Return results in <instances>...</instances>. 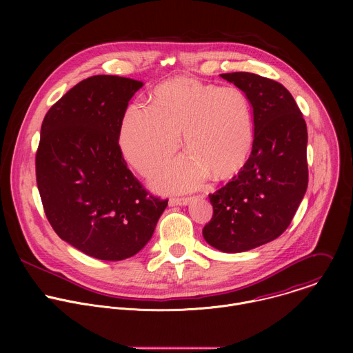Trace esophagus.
<instances>
[{
  "label": "esophagus",
  "instance_id": "34e87169",
  "mask_svg": "<svg viewBox=\"0 0 353 353\" xmlns=\"http://www.w3.org/2000/svg\"><path fill=\"white\" fill-rule=\"evenodd\" d=\"M191 203V196H174V198H170L169 204L170 207H174V205H188Z\"/></svg>",
  "mask_w": 353,
  "mask_h": 353
}]
</instances>
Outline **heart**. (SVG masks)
Returning <instances> with one entry per match:
<instances>
[{"instance_id": "1", "label": "heart", "mask_w": 353, "mask_h": 353, "mask_svg": "<svg viewBox=\"0 0 353 353\" xmlns=\"http://www.w3.org/2000/svg\"><path fill=\"white\" fill-rule=\"evenodd\" d=\"M188 154L152 179L165 191H187L208 176L218 180L237 173L254 139L253 108L237 86H218L177 77L155 88L150 108L131 105L121 120L120 148L141 174L149 176L179 149L180 134Z\"/></svg>"}]
</instances>
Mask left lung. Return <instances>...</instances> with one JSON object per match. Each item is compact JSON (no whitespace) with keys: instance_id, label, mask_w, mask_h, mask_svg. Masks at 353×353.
I'll return each mask as SVG.
<instances>
[{"instance_id":"left-lung-1","label":"left lung","mask_w":353,"mask_h":353,"mask_svg":"<svg viewBox=\"0 0 353 353\" xmlns=\"http://www.w3.org/2000/svg\"><path fill=\"white\" fill-rule=\"evenodd\" d=\"M221 77L248 96L254 139L237 176L210 194L214 215L203 236L223 253H243L275 240L290 225L309 183L307 127L279 82L251 72Z\"/></svg>"}]
</instances>
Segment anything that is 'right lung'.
Instances as JSON below:
<instances>
[{
  "mask_svg": "<svg viewBox=\"0 0 353 353\" xmlns=\"http://www.w3.org/2000/svg\"><path fill=\"white\" fill-rule=\"evenodd\" d=\"M142 86L116 75L86 78L41 124L36 180L46 216L64 241L97 260L135 256L168 207L134 177L119 145L123 116Z\"/></svg>",
  "mask_w": 353,
  "mask_h": 353,
  "instance_id": "right-lung-1",
  "label": "right lung"
}]
</instances>
